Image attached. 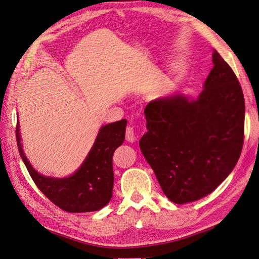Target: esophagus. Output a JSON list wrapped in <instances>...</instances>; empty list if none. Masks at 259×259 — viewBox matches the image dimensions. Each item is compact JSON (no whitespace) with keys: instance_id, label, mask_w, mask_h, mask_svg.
Segmentation results:
<instances>
[{"instance_id":"obj_1","label":"esophagus","mask_w":259,"mask_h":259,"mask_svg":"<svg viewBox=\"0 0 259 259\" xmlns=\"http://www.w3.org/2000/svg\"><path fill=\"white\" fill-rule=\"evenodd\" d=\"M126 139L129 142L136 141V132H135V128L132 126H128L126 129Z\"/></svg>"}]
</instances>
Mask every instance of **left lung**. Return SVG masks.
<instances>
[{"instance_id":"obj_1","label":"left lung","mask_w":259,"mask_h":259,"mask_svg":"<svg viewBox=\"0 0 259 259\" xmlns=\"http://www.w3.org/2000/svg\"><path fill=\"white\" fill-rule=\"evenodd\" d=\"M213 68L195 101L149 102L140 148L172 202L196 201L226 179L241 155L245 104L235 72L213 49Z\"/></svg>"}]
</instances>
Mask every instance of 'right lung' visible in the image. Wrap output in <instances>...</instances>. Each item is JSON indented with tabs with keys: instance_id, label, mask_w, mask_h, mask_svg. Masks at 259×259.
<instances>
[{
	"instance_id": "obj_1",
	"label": "right lung",
	"mask_w": 259,
	"mask_h": 259,
	"mask_svg": "<svg viewBox=\"0 0 259 259\" xmlns=\"http://www.w3.org/2000/svg\"><path fill=\"white\" fill-rule=\"evenodd\" d=\"M127 119L103 126L95 144L80 168L66 179L46 178L38 174L24 155L16 126V139L20 157L37 188L61 210L70 213L98 211L105 206L113 196V155L124 141Z\"/></svg>"
}]
</instances>
